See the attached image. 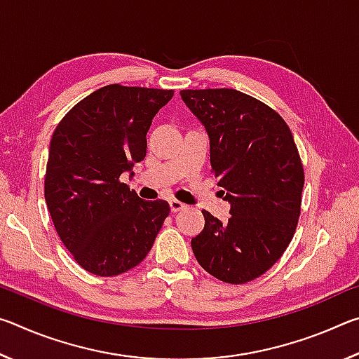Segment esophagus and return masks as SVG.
<instances>
[{
    "mask_svg": "<svg viewBox=\"0 0 359 359\" xmlns=\"http://www.w3.org/2000/svg\"><path fill=\"white\" fill-rule=\"evenodd\" d=\"M169 205H171V210L172 212H179V210H182L185 208V204L182 203V201H179V199H171V201H169Z\"/></svg>",
    "mask_w": 359,
    "mask_h": 359,
    "instance_id": "obj_1",
    "label": "esophagus"
}]
</instances>
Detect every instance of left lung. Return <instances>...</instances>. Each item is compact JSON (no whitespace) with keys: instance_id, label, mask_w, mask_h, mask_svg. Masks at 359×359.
I'll list each match as a JSON object with an SVG mask.
<instances>
[{"instance_id":"left-lung-1","label":"left lung","mask_w":359,"mask_h":359,"mask_svg":"<svg viewBox=\"0 0 359 359\" xmlns=\"http://www.w3.org/2000/svg\"><path fill=\"white\" fill-rule=\"evenodd\" d=\"M180 96L208 131L212 172L231 204L224 223L203 210L194 257L222 282L255 280L287 250L301 215L304 168L293 135L274 109L234 88Z\"/></svg>"}]
</instances>
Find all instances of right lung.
Wrapping results in <instances>:
<instances>
[{"label":"right lung","mask_w":359,"mask_h":359,"mask_svg":"<svg viewBox=\"0 0 359 359\" xmlns=\"http://www.w3.org/2000/svg\"><path fill=\"white\" fill-rule=\"evenodd\" d=\"M174 90L106 85L71 109L52 135L44 196L72 258L112 277L147 257L169 215L163 199L144 201L120 180L147 151V131Z\"/></svg>","instance_id":"add662e5"}]
</instances>
